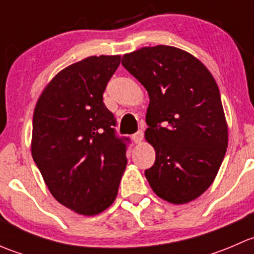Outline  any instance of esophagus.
<instances>
[{
    "mask_svg": "<svg viewBox=\"0 0 254 254\" xmlns=\"http://www.w3.org/2000/svg\"><path fill=\"white\" fill-rule=\"evenodd\" d=\"M142 139H143L142 130H139V131L135 132V134L132 135V140H134L135 143H140V142L142 141Z\"/></svg>",
    "mask_w": 254,
    "mask_h": 254,
    "instance_id": "obj_1",
    "label": "esophagus"
}]
</instances>
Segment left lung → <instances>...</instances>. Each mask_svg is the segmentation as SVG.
<instances>
[{
	"label": "left lung",
	"instance_id": "left-lung-1",
	"mask_svg": "<svg viewBox=\"0 0 254 254\" xmlns=\"http://www.w3.org/2000/svg\"><path fill=\"white\" fill-rule=\"evenodd\" d=\"M122 64L150 98L145 139L156 160L145 171L148 184L177 205L199 198L214 182L229 143L216 81L199 59L170 45L125 54Z\"/></svg>",
	"mask_w": 254,
	"mask_h": 254
}]
</instances>
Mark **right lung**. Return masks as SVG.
Listing matches in <instances>:
<instances>
[{"label":"right lung","instance_id":"add662e5","mask_svg":"<svg viewBox=\"0 0 254 254\" xmlns=\"http://www.w3.org/2000/svg\"><path fill=\"white\" fill-rule=\"evenodd\" d=\"M120 55L89 56L56 73L33 114L32 156L51 195L84 216L114 203L127 167L103 92ZM127 140V139H125Z\"/></svg>","mask_w":254,"mask_h":254}]
</instances>
